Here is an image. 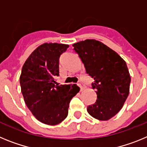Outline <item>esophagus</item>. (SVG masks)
I'll list each match as a JSON object with an SVG mask.
<instances>
[{
    "label": "esophagus",
    "mask_w": 147,
    "mask_h": 147,
    "mask_svg": "<svg viewBox=\"0 0 147 147\" xmlns=\"http://www.w3.org/2000/svg\"><path fill=\"white\" fill-rule=\"evenodd\" d=\"M78 86L80 88H81V90H83L84 88V84H83V82H81V81H79L78 84Z\"/></svg>",
    "instance_id": "34e87169"
}]
</instances>
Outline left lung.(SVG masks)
<instances>
[{
  "label": "left lung",
  "mask_w": 147,
  "mask_h": 147,
  "mask_svg": "<svg viewBox=\"0 0 147 147\" xmlns=\"http://www.w3.org/2000/svg\"><path fill=\"white\" fill-rule=\"evenodd\" d=\"M72 46L86 73L94 79L92 87L96 90L97 100L88 106V113L100 121L110 119L123 107L129 92L131 78L127 63L98 40L87 39Z\"/></svg>",
  "instance_id": "8db88e82"
}]
</instances>
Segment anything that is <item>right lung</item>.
<instances>
[{
  "label": "right lung",
  "instance_id": "add662e5",
  "mask_svg": "<svg viewBox=\"0 0 147 147\" xmlns=\"http://www.w3.org/2000/svg\"><path fill=\"white\" fill-rule=\"evenodd\" d=\"M69 45L45 43L32 52L20 76L21 92L26 106L42 123L56 125L68 115L69 102L79 92L75 85H55L59 76V58Z\"/></svg>",
  "mask_w": 147,
  "mask_h": 147
}]
</instances>
